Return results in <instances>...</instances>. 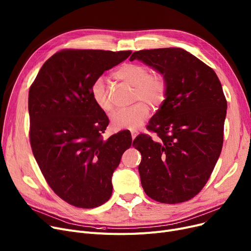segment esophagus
<instances>
[{"instance_id":"esophagus-1","label":"esophagus","mask_w":251,"mask_h":251,"mask_svg":"<svg viewBox=\"0 0 251 251\" xmlns=\"http://www.w3.org/2000/svg\"><path fill=\"white\" fill-rule=\"evenodd\" d=\"M130 132H131V136H132V139H134L136 137V135L138 134V131L134 130V129H130Z\"/></svg>"}]
</instances>
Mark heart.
Segmentation results:
<instances>
[{
    "label": "heart",
    "mask_w": 251,
    "mask_h": 251,
    "mask_svg": "<svg viewBox=\"0 0 251 251\" xmlns=\"http://www.w3.org/2000/svg\"><path fill=\"white\" fill-rule=\"evenodd\" d=\"M115 75L128 85L135 87L134 100L142 101L115 112L111 116V125L115 130L137 129L150 116L151 109L146 102L152 108H159L165 101L168 89L166 78L159 73L151 74L146 66L134 63L122 65ZM90 95L101 111L109 113L113 110V103L103 78L100 77L94 82Z\"/></svg>",
    "instance_id": "b5f03b06"
}]
</instances>
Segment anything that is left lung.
I'll list each match as a JSON object with an SVG mask.
<instances>
[{"mask_svg": "<svg viewBox=\"0 0 251 251\" xmlns=\"http://www.w3.org/2000/svg\"><path fill=\"white\" fill-rule=\"evenodd\" d=\"M138 60L164 75L166 100L149 129L132 146L141 153V185L151 199L179 203L199 193L217 164L224 139L227 100L215 71L187 50L164 48L134 51Z\"/></svg>", "mask_w": 251, "mask_h": 251, "instance_id": "obj_1", "label": "left lung"}]
</instances>
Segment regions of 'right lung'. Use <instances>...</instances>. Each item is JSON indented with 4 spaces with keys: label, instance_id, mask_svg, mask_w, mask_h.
Segmentation results:
<instances>
[{
    "label": "right lung",
    "instance_id": "1",
    "mask_svg": "<svg viewBox=\"0 0 251 251\" xmlns=\"http://www.w3.org/2000/svg\"><path fill=\"white\" fill-rule=\"evenodd\" d=\"M130 54L64 50L43 65L30 86L33 155L50 187L74 206L92 208L110 200L113 173L132 143L127 131L101 138L109 119L90 95L97 79Z\"/></svg>",
    "mask_w": 251,
    "mask_h": 251
}]
</instances>
